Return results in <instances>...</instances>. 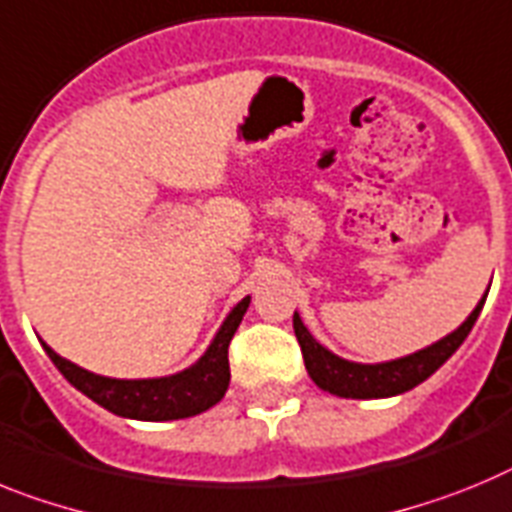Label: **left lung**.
I'll return each mask as SVG.
<instances>
[{
  "label": "left lung",
  "instance_id": "obj_1",
  "mask_svg": "<svg viewBox=\"0 0 512 512\" xmlns=\"http://www.w3.org/2000/svg\"><path fill=\"white\" fill-rule=\"evenodd\" d=\"M484 299H487V296H482L477 309L471 311L459 330H453L451 335L433 342L428 348L417 350V353L404 355V358L386 363H353L340 358V355L330 353V350L322 348V345L311 337V332L306 330L299 314H293V332L299 337L306 371H309L311 381H314L319 389L330 391L335 397L345 399L397 397L402 391L415 389V386L422 384L428 376H433V373L459 350V345L466 340V335H469L474 322H477L479 311H482L484 306Z\"/></svg>",
  "mask_w": 512,
  "mask_h": 512
}]
</instances>
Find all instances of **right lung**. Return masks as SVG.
<instances>
[{
    "label": "right lung",
    "mask_w": 512,
    "mask_h": 512,
    "mask_svg": "<svg viewBox=\"0 0 512 512\" xmlns=\"http://www.w3.org/2000/svg\"><path fill=\"white\" fill-rule=\"evenodd\" d=\"M247 306H250V296H244L229 311V317L224 319L221 330L216 332L208 350L201 355V361L175 376H162V379H108V376H97V373L79 368L77 363L66 361L53 353L46 342H43V348L53 366L64 373V379L74 389H79L84 397H90L92 402L110 410L113 415L149 422L182 420V417L206 412L208 407L221 402L229 389V342L237 332Z\"/></svg>",
    "instance_id": "add662e5"
}]
</instances>
